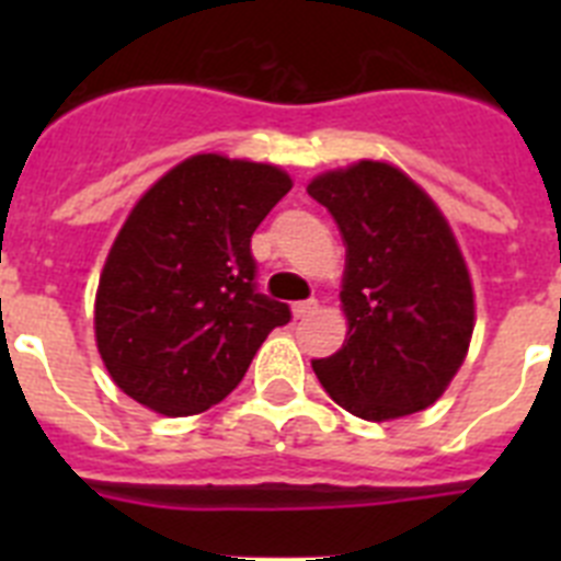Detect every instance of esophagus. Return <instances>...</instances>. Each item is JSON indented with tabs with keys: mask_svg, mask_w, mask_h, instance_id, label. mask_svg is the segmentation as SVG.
<instances>
[{
	"mask_svg": "<svg viewBox=\"0 0 561 561\" xmlns=\"http://www.w3.org/2000/svg\"><path fill=\"white\" fill-rule=\"evenodd\" d=\"M291 311H295L297 320H304V317L314 314V311H317V300H300V304L291 306Z\"/></svg>",
	"mask_w": 561,
	"mask_h": 561,
	"instance_id": "1",
	"label": "esophagus"
}]
</instances>
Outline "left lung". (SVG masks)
<instances>
[{"label": "left lung", "mask_w": 561, "mask_h": 561, "mask_svg": "<svg viewBox=\"0 0 561 561\" xmlns=\"http://www.w3.org/2000/svg\"><path fill=\"white\" fill-rule=\"evenodd\" d=\"M345 241L348 340L314 359L325 393L365 421L427 410L469 351L472 280L427 193L388 162L362 160L306 187Z\"/></svg>", "instance_id": "obj_1"}]
</instances>
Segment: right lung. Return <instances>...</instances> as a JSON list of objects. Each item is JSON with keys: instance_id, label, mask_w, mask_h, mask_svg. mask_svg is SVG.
Masks as SVG:
<instances>
[{"instance_id": "obj_1", "label": "right lung", "mask_w": 561, "mask_h": 561, "mask_svg": "<svg viewBox=\"0 0 561 561\" xmlns=\"http://www.w3.org/2000/svg\"><path fill=\"white\" fill-rule=\"evenodd\" d=\"M291 191L280 168L196 153L134 205L95 297L114 385L165 415L219 404L289 306L257 291L250 241Z\"/></svg>"}]
</instances>
